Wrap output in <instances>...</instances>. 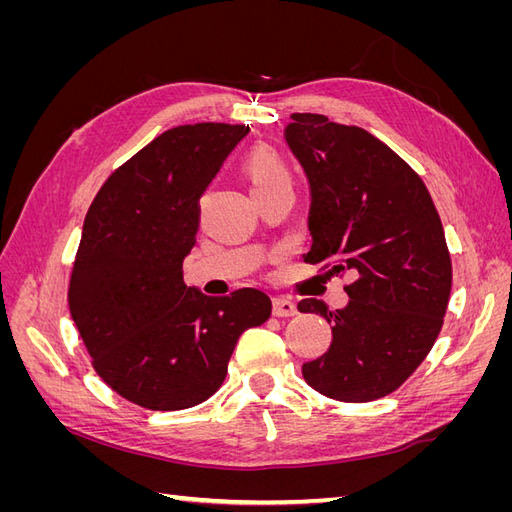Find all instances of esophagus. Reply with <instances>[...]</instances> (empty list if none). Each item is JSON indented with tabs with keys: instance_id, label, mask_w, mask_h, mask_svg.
<instances>
[{
	"instance_id": "34e87169",
	"label": "esophagus",
	"mask_w": 512,
	"mask_h": 512,
	"mask_svg": "<svg viewBox=\"0 0 512 512\" xmlns=\"http://www.w3.org/2000/svg\"><path fill=\"white\" fill-rule=\"evenodd\" d=\"M273 316L277 318H292L297 316V305L284 297H275L273 299Z\"/></svg>"
}]
</instances>
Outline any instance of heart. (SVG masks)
Returning <instances> with one entry per match:
<instances>
[{
	"label": "heart",
	"instance_id": "b5f03b06",
	"mask_svg": "<svg viewBox=\"0 0 512 512\" xmlns=\"http://www.w3.org/2000/svg\"><path fill=\"white\" fill-rule=\"evenodd\" d=\"M243 173L252 185V194L267 192L282 183H290V175L284 160L277 156L273 149L267 147H256L250 151V156L245 158L243 164Z\"/></svg>",
	"mask_w": 512,
	"mask_h": 512
}]
</instances>
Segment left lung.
<instances>
[{
  "label": "left lung",
  "mask_w": 512,
  "mask_h": 512,
  "mask_svg": "<svg viewBox=\"0 0 512 512\" xmlns=\"http://www.w3.org/2000/svg\"><path fill=\"white\" fill-rule=\"evenodd\" d=\"M290 119L284 141L309 185L305 260L354 277L342 309L299 303L333 331L301 371L324 397L363 404L393 393L429 354L451 297V256L423 179L393 149L324 115Z\"/></svg>",
  "instance_id": "8db88e82"
}]
</instances>
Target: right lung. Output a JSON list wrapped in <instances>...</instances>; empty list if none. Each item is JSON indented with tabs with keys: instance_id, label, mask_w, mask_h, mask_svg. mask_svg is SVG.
Segmentation results:
<instances>
[{
	"instance_id": "obj_1",
	"label": "right lung",
	"mask_w": 512,
	"mask_h": 512,
	"mask_svg": "<svg viewBox=\"0 0 512 512\" xmlns=\"http://www.w3.org/2000/svg\"><path fill=\"white\" fill-rule=\"evenodd\" d=\"M247 126L162 132L91 203L70 277L72 320L98 376L132 404L183 410L220 389L239 335L271 316L256 288L213 299L183 284L198 200Z\"/></svg>"
}]
</instances>
